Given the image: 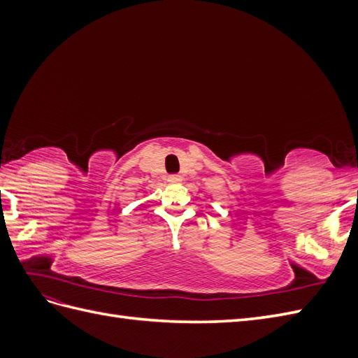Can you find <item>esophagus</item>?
I'll return each mask as SVG.
<instances>
[{
    "mask_svg": "<svg viewBox=\"0 0 358 358\" xmlns=\"http://www.w3.org/2000/svg\"><path fill=\"white\" fill-rule=\"evenodd\" d=\"M167 180H169L170 183H180V182H182V176H179V175H170V176L167 178Z\"/></svg>",
    "mask_w": 358,
    "mask_h": 358,
    "instance_id": "esophagus-1",
    "label": "esophagus"
}]
</instances>
